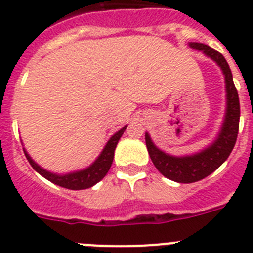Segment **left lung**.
Wrapping results in <instances>:
<instances>
[{
  "instance_id": "obj_1",
  "label": "left lung",
  "mask_w": 253,
  "mask_h": 253,
  "mask_svg": "<svg viewBox=\"0 0 253 253\" xmlns=\"http://www.w3.org/2000/svg\"><path fill=\"white\" fill-rule=\"evenodd\" d=\"M196 51H202L207 57L216 62L223 70L226 88L225 119L216 139L207 148L189 156H171L155 146L150 134L146 133V146L153 165L165 178L178 183H194L206 178L229 157L234 148L239 129V97L233 83L229 65L220 52L202 43H189Z\"/></svg>"
}]
</instances>
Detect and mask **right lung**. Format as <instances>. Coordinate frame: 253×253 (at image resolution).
Instances as JSON below:
<instances>
[{"mask_svg": "<svg viewBox=\"0 0 253 253\" xmlns=\"http://www.w3.org/2000/svg\"><path fill=\"white\" fill-rule=\"evenodd\" d=\"M125 129H126V125L124 128H122L119 131H116L115 134L112 135L109 139V142L106 143L105 148L102 150V152L100 153V156L97 157V160L94 161L92 165H89L87 169L79 170V171L69 172V174H64V175H60V174H53V172H49L47 170H44L43 168H41L37 163H34L32 157L28 155V152L24 150V153L27 156L28 161L32 165L34 170L37 172H40L41 175L44 176L47 180L55 183V184L60 185L62 188L68 189H74V191H79V189H87L93 187L94 184L102 180L105 178V175L107 174V171L111 168L112 160H114V152H115L116 144H118L119 139L124 134Z\"/></svg>", "mask_w": 253, "mask_h": 253, "instance_id": "1", "label": "right lung"}]
</instances>
